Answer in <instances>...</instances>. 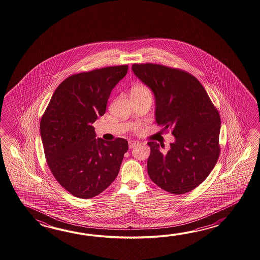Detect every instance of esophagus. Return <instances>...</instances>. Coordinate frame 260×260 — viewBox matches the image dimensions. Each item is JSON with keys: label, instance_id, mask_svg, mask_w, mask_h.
Segmentation results:
<instances>
[{"label": "esophagus", "instance_id": "esophagus-1", "mask_svg": "<svg viewBox=\"0 0 260 260\" xmlns=\"http://www.w3.org/2000/svg\"><path fill=\"white\" fill-rule=\"evenodd\" d=\"M128 143H129V149H133V148H135L137 145H138V141H134V140H130Z\"/></svg>", "mask_w": 260, "mask_h": 260}]
</instances>
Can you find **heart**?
Wrapping results in <instances>:
<instances>
[{
	"mask_svg": "<svg viewBox=\"0 0 260 260\" xmlns=\"http://www.w3.org/2000/svg\"><path fill=\"white\" fill-rule=\"evenodd\" d=\"M133 92H139V93H149V90L142 85H138L132 89Z\"/></svg>",
	"mask_w": 260,
	"mask_h": 260,
	"instance_id": "b5f03b06",
	"label": "heart"
}]
</instances>
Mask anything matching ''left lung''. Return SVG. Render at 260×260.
<instances>
[{
    "mask_svg": "<svg viewBox=\"0 0 260 260\" xmlns=\"http://www.w3.org/2000/svg\"><path fill=\"white\" fill-rule=\"evenodd\" d=\"M134 74L154 94L155 120L176 138L166 153L150 141V179L173 194L198 187L219 156L220 116L204 86L188 72L158 64H134Z\"/></svg>",
    "mask_w": 260,
    "mask_h": 260,
    "instance_id": "1",
    "label": "left lung"
}]
</instances>
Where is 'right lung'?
I'll use <instances>...</instances> for the list:
<instances>
[{"label":"right lung","mask_w":260,"mask_h":260,"mask_svg":"<svg viewBox=\"0 0 260 260\" xmlns=\"http://www.w3.org/2000/svg\"><path fill=\"white\" fill-rule=\"evenodd\" d=\"M127 65L108 67L67 78L55 89L40 123L47 165L73 196L90 199L118 176L127 140L95 138L92 124L103 116L112 89Z\"/></svg>","instance_id":"right-lung-1"}]
</instances>
